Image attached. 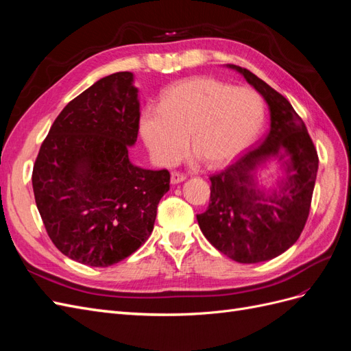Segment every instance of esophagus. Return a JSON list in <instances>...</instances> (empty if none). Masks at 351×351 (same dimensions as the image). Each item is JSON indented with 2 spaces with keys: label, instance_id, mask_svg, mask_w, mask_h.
Wrapping results in <instances>:
<instances>
[{
  "label": "esophagus",
  "instance_id": "obj_1",
  "mask_svg": "<svg viewBox=\"0 0 351 351\" xmlns=\"http://www.w3.org/2000/svg\"><path fill=\"white\" fill-rule=\"evenodd\" d=\"M184 180H186V177L183 174H180V173H173L171 174V184H178V183L184 182Z\"/></svg>",
  "mask_w": 351,
  "mask_h": 351
}]
</instances>
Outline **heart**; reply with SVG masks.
Returning a JSON list of instances; mask_svg holds the SVG:
<instances>
[{
  "label": "heart",
  "instance_id": "b5f03b06",
  "mask_svg": "<svg viewBox=\"0 0 351 351\" xmlns=\"http://www.w3.org/2000/svg\"><path fill=\"white\" fill-rule=\"evenodd\" d=\"M265 115L261 95L214 77H192L168 88L159 107L147 105L139 132L152 158L171 165L187 143L209 167L239 156L259 133Z\"/></svg>",
  "mask_w": 351,
  "mask_h": 351
}]
</instances>
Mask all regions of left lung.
Segmentation results:
<instances>
[{
  "mask_svg": "<svg viewBox=\"0 0 351 351\" xmlns=\"http://www.w3.org/2000/svg\"><path fill=\"white\" fill-rule=\"evenodd\" d=\"M227 67L267 101L271 127L262 143L210 177L209 206L197 222L212 246L230 259L258 263L280 256L300 237L319 159L303 120L281 93L247 69ZM272 160L285 176L267 191L258 186L257 174Z\"/></svg>",
  "mask_w": 351,
  "mask_h": 351,
  "instance_id": "1",
  "label": "left lung"
}]
</instances>
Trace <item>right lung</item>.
Listing matches in <instances>:
<instances>
[{
    "mask_svg": "<svg viewBox=\"0 0 351 351\" xmlns=\"http://www.w3.org/2000/svg\"><path fill=\"white\" fill-rule=\"evenodd\" d=\"M130 71L99 79L70 101L51 125L32 174L36 206L56 247L105 268L151 236L169 190L167 169L130 162L141 104Z\"/></svg>",
    "mask_w": 351,
    "mask_h": 351,
    "instance_id": "obj_1",
    "label": "right lung"
}]
</instances>
